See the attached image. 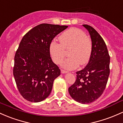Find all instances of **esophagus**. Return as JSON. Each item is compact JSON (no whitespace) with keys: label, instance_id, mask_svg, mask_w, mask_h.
<instances>
[{"label":"esophagus","instance_id":"34e87169","mask_svg":"<svg viewBox=\"0 0 123 123\" xmlns=\"http://www.w3.org/2000/svg\"><path fill=\"white\" fill-rule=\"evenodd\" d=\"M68 72L67 71H65V70L61 69V73L62 74H66V73H68Z\"/></svg>","mask_w":123,"mask_h":123}]
</instances>
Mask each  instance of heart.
<instances>
[{"label": "heart", "instance_id": "obj_1", "mask_svg": "<svg viewBox=\"0 0 123 123\" xmlns=\"http://www.w3.org/2000/svg\"><path fill=\"white\" fill-rule=\"evenodd\" d=\"M59 43L52 41L49 45V53L56 64H61L65 57V50L68 51V58L63 67L68 69H74L84 65L89 61L92 52V43L82 30L71 28L64 31L59 37Z\"/></svg>", "mask_w": 123, "mask_h": 123}]
</instances>
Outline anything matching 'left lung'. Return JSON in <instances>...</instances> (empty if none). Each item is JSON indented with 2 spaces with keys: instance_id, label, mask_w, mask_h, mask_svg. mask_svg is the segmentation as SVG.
Instances as JSON below:
<instances>
[{
  "instance_id": "1",
  "label": "left lung",
  "mask_w": 123,
  "mask_h": 123,
  "mask_svg": "<svg viewBox=\"0 0 123 123\" xmlns=\"http://www.w3.org/2000/svg\"><path fill=\"white\" fill-rule=\"evenodd\" d=\"M92 43V52L88 64L76 72L75 83L68 89L75 100L82 104L94 102L103 94L110 74V55L103 38L92 27L83 24Z\"/></svg>"
}]
</instances>
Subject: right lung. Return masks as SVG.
<instances>
[{
    "label": "right lung",
    "instance_id": "1",
    "mask_svg": "<svg viewBox=\"0 0 123 123\" xmlns=\"http://www.w3.org/2000/svg\"><path fill=\"white\" fill-rule=\"evenodd\" d=\"M67 25L43 23L31 29L20 41L14 56L13 75L21 95L27 100L40 102L50 94L54 80L61 74L52 62L49 45Z\"/></svg>",
    "mask_w": 123,
    "mask_h": 123
}]
</instances>
